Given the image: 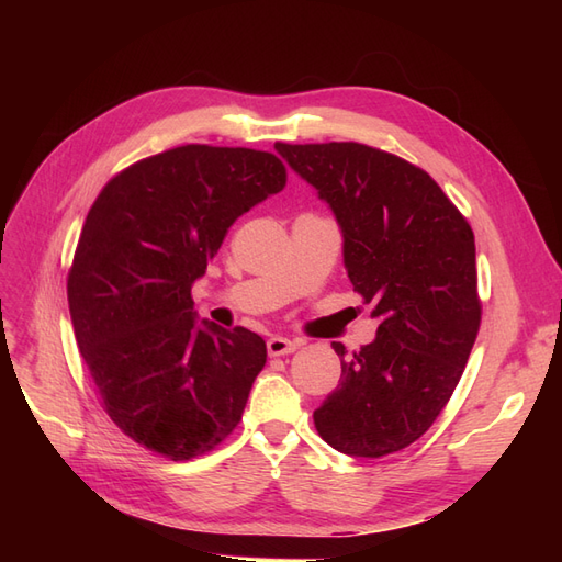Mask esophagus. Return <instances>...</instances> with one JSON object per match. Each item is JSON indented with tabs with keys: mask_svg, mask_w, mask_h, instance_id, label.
I'll return each mask as SVG.
<instances>
[{
	"mask_svg": "<svg viewBox=\"0 0 562 562\" xmlns=\"http://www.w3.org/2000/svg\"><path fill=\"white\" fill-rule=\"evenodd\" d=\"M297 349V342L288 337H269L267 339V351L269 356H285V353H293Z\"/></svg>",
	"mask_w": 562,
	"mask_h": 562,
	"instance_id": "1",
	"label": "esophagus"
}]
</instances>
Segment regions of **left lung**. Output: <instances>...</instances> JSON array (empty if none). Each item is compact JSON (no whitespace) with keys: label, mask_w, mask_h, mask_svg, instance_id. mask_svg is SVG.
Wrapping results in <instances>:
<instances>
[{"label":"left lung","mask_w":562,"mask_h":562,"mask_svg":"<svg viewBox=\"0 0 562 562\" xmlns=\"http://www.w3.org/2000/svg\"><path fill=\"white\" fill-rule=\"evenodd\" d=\"M318 190L345 236L353 291L378 337L342 359L314 411L318 436L351 457L398 452L448 405L481 328L475 244L467 217L419 166L361 143H277Z\"/></svg>","instance_id":"1"}]
</instances>
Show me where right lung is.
Here are the masks:
<instances>
[{
	"label": "right lung",
	"instance_id": "obj_1",
	"mask_svg": "<svg viewBox=\"0 0 562 562\" xmlns=\"http://www.w3.org/2000/svg\"><path fill=\"white\" fill-rule=\"evenodd\" d=\"M285 178L271 151L173 147L116 173L79 234L67 302L81 359L116 427L173 462L223 443L265 368L260 335L196 321L192 283Z\"/></svg>",
	"mask_w": 562,
	"mask_h": 562
}]
</instances>
